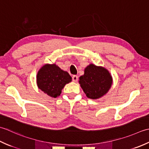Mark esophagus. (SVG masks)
<instances>
[{"label": "esophagus", "instance_id": "obj_1", "mask_svg": "<svg viewBox=\"0 0 149 149\" xmlns=\"http://www.w3.org/2000/svg\"><path fill=\"white\" fill-rule=\"evenodd\" d=\"M78 77L77 75H74L73 77H72V81H74V82H76V81H78Z\"/></svg>", "mask_w": 149, "mask_h": 149}]
</instances>
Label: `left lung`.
<instances>
[{
    "label": "left lung",
    "mask_w": 149,
    "mask_h": 149,
    "mask_svg": "<svg viewBox=\"0 0 149 149\" xmlns=\"http://www.w3.org/2000/svg\"><path fill=\"white\" fill-rule=\"evenodd\" d=\"M79 84L87 98L96 100L108 93L113 84V77L104 67L91 63L79 78Z\"/></svg>",
    "instance_id": "obj_1"
}]
</instances>
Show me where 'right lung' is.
Here are the masks:
<instances>
[{"mask_svg": "<svg viewBox=\"0 0 149 149\" xmlns=\"http://www.w3.org/2000/svg\"><path fill=\"white\" fill-rule=\"evenodd\" d=\"M72 81L68 72L60 69L55 63H46L39 69L36 75L38 89L52 98H56L67 84Z\"/></svg>", "mask_w": 149, "mask_h": 149, "instance_id": "right-lung-1", "label": "right lung"}]
</instances>
